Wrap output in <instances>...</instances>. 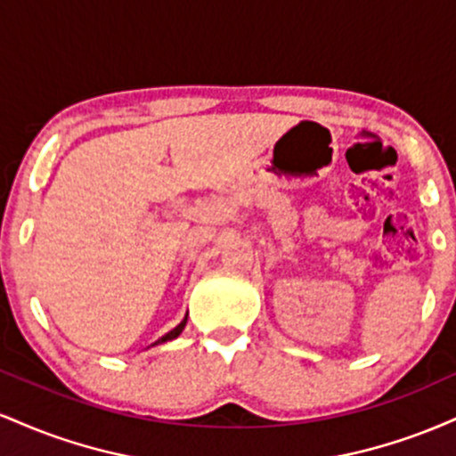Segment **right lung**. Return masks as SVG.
Masks as SVG:
<instances>
[{
  "instance_id": "add662e5",
  "label": "right lung",
  "mask_w": 456,
  "mask_h": 456,
  "mask_svg": "<svg viewBox=\"0 0 456 456\" xmlns=\"http://www.w3.org/2000/svg\"><path fill=\"white\" fill-rule=\"evenodd\" d=\"M186 322H188V313H186V317L182 319V322L177 323V326H175L174 330H171V332H167L165 337H160L159 341H156V343H151V347H154V345H162V343H167V341H174V338L180 337V334H182V330L186 328Z\"/></svg>"
}]
</instances>
